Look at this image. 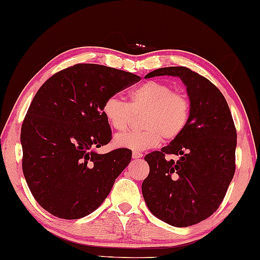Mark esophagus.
Returning a JSON list of instances; mask_svg holds the SVG:
<instances>
[{"mask_svg": "<svg viewBox=\"0 0 260 260\" xmlns=\"http://www.w3.org/2000/svg\"><path fill=\"white\" fill-rule=\"evenodd\" d=\"M143 156L142 153H138V151H134L133 153V159H141V157Z\"/></svg>", "mask_w": 260, "mask_h": 260, "instance_id": "34e87169", "label": "esophagus"}]
</instances>
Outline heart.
<instances>
[{
  "instance_id": "heart-1",
  "label": "heart",
  "mask_w": 260,
  "mask_h": 260,
  "mask_svg": "<svg viewBox=\"0 0 260 260\" xmlns=\"http://www.w3.org/2000/svg\"><path fill=\"white\" fill-rule=\"evenodd\" d=\"M130 103L116 95L105 99L101 107L106 122L113 130L123 133L129 127L134 112H144L142 131L118 135L114 146L143 151L159 146L161 138L179 137L190 120V103L183 94L174 93L167 83L147 81L129 94Z\"/></svg>"
}]
</instances>
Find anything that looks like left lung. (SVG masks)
Here are the masks:
<instances>
[{
	"label": "left lung",
	"instance_id": "1",
	"mask_svg": "<svg viewBox=\"0 0 260 260\" xmlns=\"http://www.w3.org/2000/svg\"><path fill=\"white\" fill-rule=\"evenodd\" d=\"M175 76L186 86L190 120L179 137L144 156L149 174L142 183L148 209L174 227H188L214 214L234 177L237 130L220 89L185 67H167L146 77ZM177 154V161L168 159Z\"/></svg>",
	"mask_w": 260,
	"mask_h": 260
}]
</instances>
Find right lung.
<instances>
[{
	"instance_id": "1",
	"label": "right lung",
	"mask_w": 260,
	"mask_h": 260,
	"mask_svg": "<svg viewBox=\"0 0 260 260\" xmlns=\"http://www.w3.org/2000/svg\"><path fill=\"white\" fill-rule=\"evenodd\" d=\"M141 80L100 64H75L50 77L21 127L22 172L40 207L66 220L85 217L109 196L131 161L126 148L98 154L111 141L105 99Z\"/></svg>"
}]
</instances>
